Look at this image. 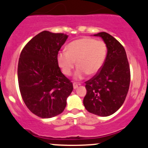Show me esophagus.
<instances>
[{
    "label": "esophagus",
    "instance_id": "1",
    "mask_svg": "<svg viewBox=\"0 0 148 148\" xmlns=\"http://www.w3.org/2000/svg\"><path fill=\"white\" fill-rule=\"evenodd\" d=\"M78 84L73 83V88H74V89H77V88H78Z\"/></svg>",
    "mask_w": 148,
    "mask_h": 148
}]
</instances>
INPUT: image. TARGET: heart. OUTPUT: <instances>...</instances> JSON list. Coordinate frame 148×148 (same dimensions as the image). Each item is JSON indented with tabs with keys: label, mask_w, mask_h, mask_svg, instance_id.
Here are the masks:
<instances>
[{
	"label": "heart",
	"mask_w": 148,
	"mask_h": 148,
	"mask_svg": "<svg viewBox=\"0 0 148 148\" xmlns=\"http://www.w3.org/2000/svg\"><path fill=\"white\" fill-rule=\"evenodd\" d=\"M107 55V46L103 40L91 38L78 39L67 45V51L61 50L57 56V62L62 73L71 75L78 66L74 75L76 80L83 79L87 73L92 75L99 73Z\"/></svg>",
	"instance_id": "1"
}]
</instances>
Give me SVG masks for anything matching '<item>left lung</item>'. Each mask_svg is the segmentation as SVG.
Returning a JSON list of instances; mask_svg holds the SVG:
<instances>
[{
    "label": "left lung",
    "instance_id": "8db88e82",
    "mask_svg": "<svg viewBox=\"0 0 148 148\" xmlns=\"http://www.w3.org/2000/svg\"><path fill=\"white\" fill-rule=\"evenodd\" d=\"M103 39L108 53L101 70L85 82L84 105L88 112L108 116L118 110L126 99L130 82V66L122 45L107 32L93 35Z\"/></svg>",
    "mask_w": 148,
    "mask_h": 148
}]
</instances>
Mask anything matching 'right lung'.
Here are the masks:
<instances>
[{"mask_svg":"<svg viewBox=\"0 0 148 148\" xmlns=\"http://www.w3.org/2000/svg\"><path fill=\"white\" fill-rule=\"evenodd\" d=\"M67 38L66 34L43 31L26 44L20 55L18 79L22 99L40 118L61 114L73 90L57 62L58 51Z\"/></svg>","mask_w":148,"mask_h":148,"instance_id":"right-lung-1","label":"right lung"}]
</instances>
